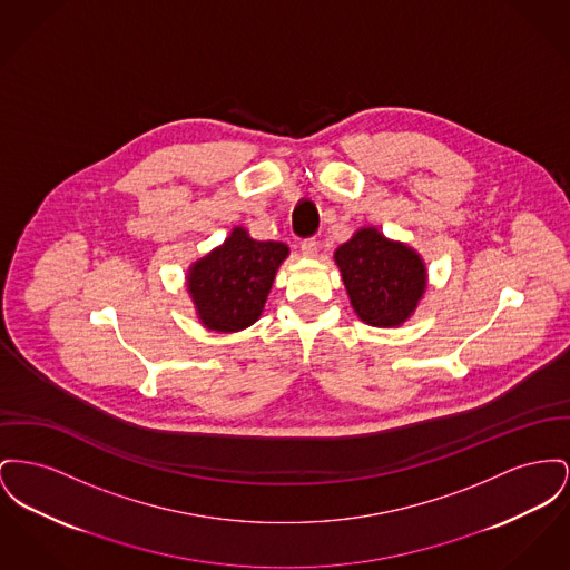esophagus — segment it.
<instances>
[{"label":"esophagus","instance_id":"obj_1","mask_svg":"<svg viewBox=\"0 0 570 570\" xmlns=\"http://www.w3.org/2000/svg\"><path fill=\"white\" fill-rule=\"evenodd\" d=\"M302 254L305 258H314L318 254V240L316 238H303Z\"/></svg>","mask_w":570,"mask_h":570}]
</instances>
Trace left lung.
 <instances>
[{"mask_svg":"<svg viewBox=\"0 0 570 570\" xmlns=\"http://www.w3.org/2000/svg\"><path fill=\"white\" fill-rule=\"evenodd\" d=\"M357 316L374 327L404 323L426 288L422 258L406 245L364 228L335 249Z\"/></svg>","mask_w":570,"mask_h":570,"instance_id":"obj_1","label":"left lung"}]
</instances>
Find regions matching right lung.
I'll return each mask as SVG.
<instances>
[{
  "instance_id": "obj_1",
  "label": "right lung",
  "mask_w": 570,
  "mask_h": 570,
  "mask_svg": "<svg viewBox=\"0 0 570 570\" xmlns=\"http://www.w3.org/2000/svg\"><path fill=\"white\" fill-rule=\"evenodd\" d=\"M286 256L284 243L256 240L235 228L189 271V295L202 323L215 332H238L256 323Z\"/></svg>"
}]
</instances>
